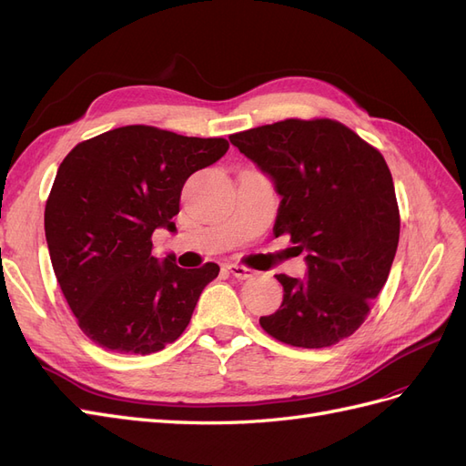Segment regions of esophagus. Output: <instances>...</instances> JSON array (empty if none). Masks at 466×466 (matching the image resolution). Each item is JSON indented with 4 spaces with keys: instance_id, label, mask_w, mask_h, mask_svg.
Segmentation results:
<instances>
[{
    "instance_id": "obj_1",
    "label": "esophagus",
    "mask_w": 466,
    "mask_h": 466,
    "mask_svg": "<svg viewBox=\"0 0 466 466\" xmlns=\"http://www.w3.org/2000/svg\"><path fill=\"white\" fill-rule=\"evenodd\" d=\"M228 272L237 278V279H248L255 276L257 272L250 270V268H245V266H238V264H228Z\"/></svg>"
}]
</instances>
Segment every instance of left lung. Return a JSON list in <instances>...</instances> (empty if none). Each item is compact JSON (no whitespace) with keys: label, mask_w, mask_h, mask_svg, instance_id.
<instances>
[{"label":"left lung","mask_w":466,"mask_h":466,"mask_svg":"<svg viewBox=\"0 0 466 466\" xmlns=\"http://www.w3.org/2000/svg\"><path fill=\"white\" fill-rule=\"evenodd\" d=\"M279 194L274 235L307 252L305 278L278 274L284 301L260 317L276 340L327 348L354 334L383 289L400 218L389 167L334 120H281L229 136Z\"/></svg>","instance_id":"8db88e82"}]
</instances>
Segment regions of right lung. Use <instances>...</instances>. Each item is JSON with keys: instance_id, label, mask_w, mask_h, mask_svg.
<instances>
[{"instance_id": "1", "label": "right lung", "mask_w": 466, "mask_h": 466, "mask_svg": "<svg viewBox=\"0 0 466 466\" xmlns=\"http://www.w3.org/2000/svg\"><path fill=\"white\" fill-rule=\"evenodd\" d=\"M223 137L124 126L77 144L58 167L45 209L54 274L79 329L105 350L147 356L188 327L219 266L153 257L155 229L177 231L187 178L219 161Z\"/></svg>"}]
</instances>
